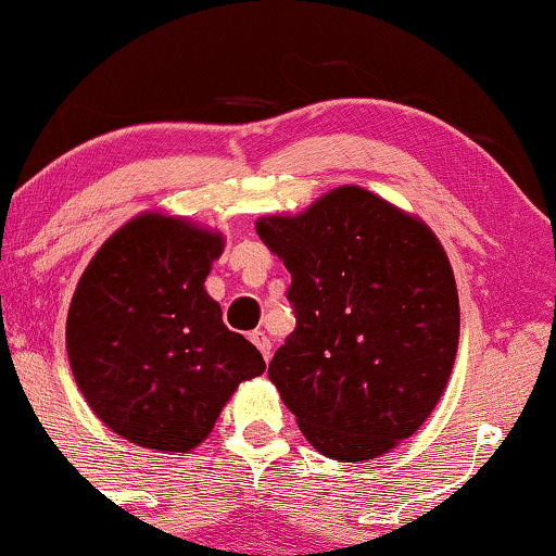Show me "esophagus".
Here are the masks:
<instances>
[{"label": "esophagus", "mask_w": 556, "mask_h": 556, "mask_svg": "<svg viewBox=\"0 0 556 556\" xmlns=\"http://www.w3.org/2000/svg\"><path fill=\"white\" fill-rule=\"evenodd\" d=\"M250 339H252V342H254L256 350L262 352V357L269 362V359H271V342H269V337L264 334V331H254V334H252Z\"/></svg>", "instance_id": "obj_1"}]
</instances>
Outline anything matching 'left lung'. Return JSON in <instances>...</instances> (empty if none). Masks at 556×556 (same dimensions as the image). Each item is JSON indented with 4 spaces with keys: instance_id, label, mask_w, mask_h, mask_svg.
Returning a JSON list of instances; mask_svg holds the SVG:
<instances>
[{
    "instance_id": "1",
    "label": "left lung",
    "mask_w": 556,
    "mask_h": 556,
    "mask_svg": "<svg viewBox=\"0 0 556 556\" xmlns=\"http://www.w3.org/2000/svg\"><path fill=\"white\" fill-rule=\"evenodd\" d=\"M292 275L296 329L269 379L329 459L392 452L434 412L459 346V294L425 222L357 185L256 219Z\"/></svg>"
}]
</instances>
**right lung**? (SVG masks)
<instances>
[{
  "mask_svg": "<svg viewBox=\"0 0 556 556\" xmlns=\"http://www.w3.org/2000/svg\"><path fill=\"white\" fill-rule=\"evenodd\" d=\"M222 252V231L142 212L79 277L66 314L74 382L89 409L131 444L189 454L237 387L267 369L204 289Z\"/></svg>",
  "mask_w": 556,
  "mask_h": 556,
  "instance_id": "obj_1",
  "label": "right lung"
}]
</instances>
